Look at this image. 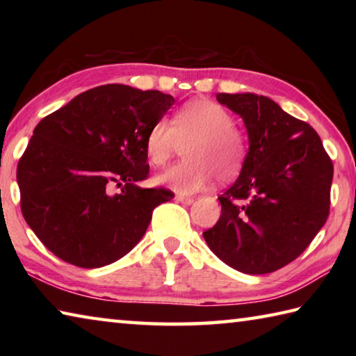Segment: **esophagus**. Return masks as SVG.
Wrapping results in <instances>:
<instances>
[{
	"mask_svg": "<svg viewBox=\"0 0 356 356\" xmlns=\"http://www.w3.org/2000/svg\"><path fill=\"white\" fill-rule=\"evenodd\" d=\"M176 201L177 202H180V204H184V206H190V204H193V197H190V196H182V195H177L176 196Z\"/></svg>",
	"mask_w": 356,
	"mask_h": 356,
	"instance_id": "34e87169",
	"label": "esophagus"
}]
</instances>
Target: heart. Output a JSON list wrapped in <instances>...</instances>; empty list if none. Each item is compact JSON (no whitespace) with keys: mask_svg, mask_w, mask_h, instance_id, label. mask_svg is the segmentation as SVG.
<instances>
[{"mask_svg":"<svg viewBox=\"0 0 356 356\" xmlns=\"http://www.w3.org/2000/svg\"><path fill=\"white\" fill-rule=\"evenodd\" d=\"M185 160L155 177V184L168 186L180 195L201 191L216 176L227 182L238 174L243 163L246 138L232 125L225 106L207 99L186 102L174 113L171 125L156 120L149 129L144 150L152 166H163L185 144Z\"/></svg>","mask_w":356,"mask_h":356,"instance_id":"1","label":"heart"}]
</instances>
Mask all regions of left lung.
<instances>
[{
    "mask_svg": "<svg viewBox=\"0 0 356 356\" xmlns=\"http://www.w3.org/2000/svg\"><path fill=\"white\" fill-rule=\"evenodd\" d=\"M248 134L240 176L218 197L221 216L202 232L229 267L272 273L308 248L330 212L333 163L321 136L265 95L216 94Z\"/></svg>",
    "mask_w": 356,
    "mask_h": 356,
    "instance_id": "1",
    "label": "left lung"
}]
</instances>
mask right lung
Here are the masks:
<instances>
[{
  "label": "right lung",
  "instance_id": "add662e5",
  "mask_svg": "<svg viewBox=\"0 0 356 356\" xmlns=\"http://www.w3.org/2000/svg\"><path fill=\"white\" fill-rule=\"evenodd\" d=\"M172 105L160 91L104 84L40 120L17 182L22 213L53 254L99 268L135 248L154 209L174 196L138 185L149 174L147 131Z\"/></svg>",
  "mask_w": 356,
  "mask_h": 356
}]
</instances>
